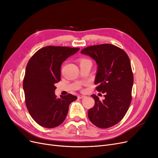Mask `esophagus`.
<instances>
[{
	"label": "esophagus",
	"mask_w": 158,
	"mask_h": 158,
	"mask_svg": "<svg viewBox=\"0 0 158 158\" xmlns=\"http://www.w3.org/2000/svg\"><path fill=\"white\" fill-rule=\"evenodd\" d=\"M78 98L79 99H82V98H85V95H78Z\"/></svg>",
	"instance_id": "obj_1"
}]
</instances>
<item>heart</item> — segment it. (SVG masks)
Here are the masks:
<instances>
[{"instance_id": "1", "label": "heart", "mask_w": 158, "mask_h": 158, "mask_svg": "<svg viewBox=\"0 0 158 158\" xmlns=\"http://www.w3.org/2000/svg\"><path fill=\"white\" fill-rule=\"evenodd\" d=\"M80 63H85V62H90L89 60L85 59V58H80Z\"/></svg>"}]
</instances>
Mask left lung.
Masks as SVG:
<instances>
[{
  "mask_svg": "<svg viewBox=\"0 0 158 158\" xmlns=\"http://www.w3.org/2000/svg\"><path fill=\"white\" fill-rule=\"evenodd\" d=\"M81 52L97 63L95 84L98 92L105 94L102 101L92 95L95 106L88 111L89 121L99 128L111 127L125 117L132 101L134 77L130 59L125 51L111 44L89 46Z\"/></svg>",
  "mask_w": 158,
  "mask_h": 158,
  "instance_id": "1",
  "label": "left lung"
}]
</instances>
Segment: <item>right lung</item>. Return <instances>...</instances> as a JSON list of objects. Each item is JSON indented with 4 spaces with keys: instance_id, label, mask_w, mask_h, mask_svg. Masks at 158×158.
<instances>
[{
    "instance_id": "right-lung-1",
    "label": "right lung",
    "mask_w": 158,
    "mask_h": 158,
    "mask_svg": "<svg viewBox=\"0 0 158 158\" xmlns=\"http://www.w3.org/2000/svg\"><path fill=\"white\" fill-rule=\"evenodd\" d=\"M79 49L47 46L38 50L28 61L23 81L25 102L31 117L41 127L59 126L65 120L70 103L77 99L70 94L57 98L55 84L60 80L62 63Z\"/></svg>"
}]
</instances>
